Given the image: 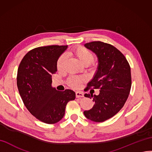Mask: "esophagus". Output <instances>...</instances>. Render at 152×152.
<instances>
[{
	"mask_svg": "<svg viewBox=\"0 0 152 152\" xmlns=\"http://www.w3.org/2000/svg\"><path fill=\"white\" fill-rule=\"evenodd\" d=\"M75 94H76V97L77 98L84 97V93H83V92H82V91H76Z\"/></svg>",
	"mask_w": 152,
	"mask_h": 152,
	"instance_id": "1",
	"label": "esophagus"
}]
</instances>
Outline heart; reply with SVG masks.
<instances>
[{
  "label": "heart",
  "instance_id": "heart-1",
  "mask_svg": "<svg viewBox=\"0 0 152 152\" xmlns=\"http://www.w3.org/2000/svg\"><path fill=\"white\" fill-rule=\"evenodd\" d=\"M71 54L75 56L79 60L80 62L87 66L92 62L94 59V56L92 52L88 48L83 46H78L73 48L71 51ZM66 63V56L64 54L61 55L57 62V68L59 72L64 70ZM85 81V78L80 76H71L69 77L67 83L69 86L73 88H79Z\"/></svg>",
  "mask_w": 152,
  "mask_h": 152
}]
</instances>
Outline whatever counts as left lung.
Masks as SVG:
<instances>
[{
	"mask_svg": "<svg viewBox=\"0 0 152 152\" xmlns=\"http://www.w3.org/2000/svg\"><path fill=\"white\" fill-rule=\"evenodd\" d=\"M84 46L95 53L98 60L95 76L84 91L100 90L98 95L85 94L86 97L93 98L95 104L84 114L93 121L103 122L116 115L129 97L132 84L130 67L124 55L111 45L98 41Z\"/></svg>",
	"mask_w": 152,
	"mask_h": 152,
	"instance_id": "1",
	"label": "left lung"
}]
</instances>
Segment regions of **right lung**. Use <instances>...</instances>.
<instances>
[{"mask_svg":"<svg viewBox=\"0 0 152 152\" xmlns=\"http://www.w3.org/2000/svg\"><path fill=\"white\" fill-rule=\"evenodd\" d=\"M66 48L65 45L35 48L27 53L18 66L17 87L23 104L36 118L47 124L59 121L68 102L75 98L72 90L59 91L52 86L57 61Z\"/></svg>","mask_w":152,"mask_h":152,"instance_id":"obj_1","label":"right lung"}]
</instances>
